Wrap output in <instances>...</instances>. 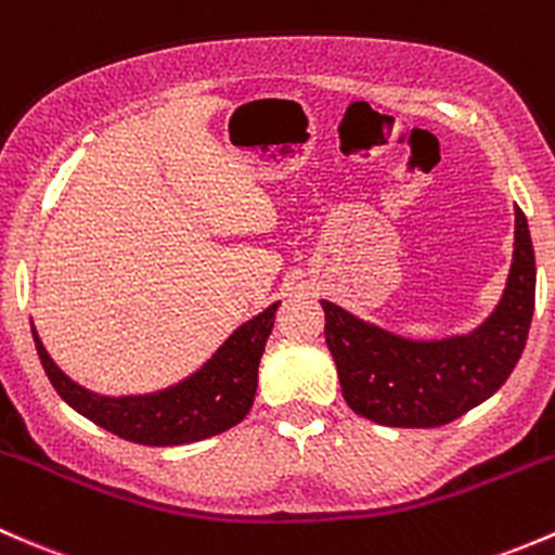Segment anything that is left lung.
<instances>
[{
	"instance_id": "1",
	"label": "left lung",
	"mask_w": 555,
	"mask_h": 555,
	"mask_svg": "<svg viewBox=\"0 0 555 555\" xmlns=\"http://www.w3.org/2000/svg\"><path fill=\"white\" fill-rule=\"evenodd\" d=\"M534 248L516 205V243L505 291L467 334L409 339L323 299L325 345L341 396L356 414L387 427H438L494 396L516 369L534 312Z\"/></svg>"
}]
</instances>
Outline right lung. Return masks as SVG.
Wrapping results in <instances>:
<instances>
[{
  "mask_svg": "<svg viewBox=\"0 0 555 555\" xmlns=\"http://www.w3.org/2000/svg\"><path fill=\"white\" fill-rule=\"evenodd\" d=\"M278 305L237 325L224 345L176 385L141 396H101L55 365L31 323L34 345L55 392L85 420L141 447H184L230 430L254 405L259 361L275 325Z\"/></svg>",
  "mask_w": 555,
  "mask_h": 555,
  "instance_id": "obj_1",
  "label": "right lung"
}]
</instances>
